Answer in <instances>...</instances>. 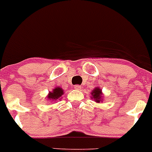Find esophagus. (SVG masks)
<instances>
[{
  "mask_svg": "<svg viewBox=\"0 0 152 152\" xmlns=\"http://www.w3.org/2000/svg\"><path fill=\"white\" fill-rule=\"evenodd\" d=\"M81 88V87L79 85H76V86H75V89H76V90H80V89Z\"/></svg>",
  "mask_w": 152,
  "mask_h": 152,
  "instance_id": "34e87169",
  "label": "esophagus"
}]
</instances>
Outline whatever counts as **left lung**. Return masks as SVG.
I'll return each mask as SVG.
<instances>
[{"mask_svg":"<svg viewBox=\"0 0 152 152\" xmlns=\"http://www.w3.org/2000/svg\"><path fill=\"white\" fill-rule=\"evenodd\" d=\"M91 99L94 100L96 102L99 103L102 102L103 99H104V96H103V93L102 91V89L99 87L94 88L93 91L91 93Z\"/></svg>","mask_w":152,"mask_h":152,"instance_id":"left-lung-1","label":"left lung"}]
</instances>
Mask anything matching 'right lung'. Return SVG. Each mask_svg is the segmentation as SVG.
Returning a JSON list of instances; mask_svg holds the SVG:
<instances>
[{"label":"right lung","instance_id":"add662e5","mask_svg":"<svg viewBox=\"0 0 152 152\" xmlns=\"http://www.w3.org/2000/svg\"><path fill=\"white\" fill-rule=\"evenodd\" d=\"M64 94V91L61 87H56L53 89L52 91H49L47 99L50 101H56V100H61V96Z\"/></svg>","mask_w":152,"mask_h":152}]
</instances>
